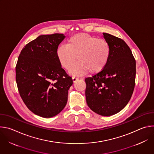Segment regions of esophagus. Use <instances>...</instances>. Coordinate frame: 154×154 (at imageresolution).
Wrapping results in <instances>:
<instances>
[{"label": "esophagus", "mask_w": 154, "mask_h": 154, "mask_svg": "<svg viewBox=\"0 0 154 154\" xmlns=\"http://www.w3.org/2000/svg\"><path fill=\"white\" fill-rule=\"evenodd\" d=\"M72 79V81H73L74 82H76V81L79 79V77H77V76H73Z\"/></svg>", "instance_id": "obj_1"}]
</instances>
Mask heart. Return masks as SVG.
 <instances>
[{"instance_id":"obj_1","label":"heart","mask_w":154,"mask_h":154,"mask_svg":"<svg viewBox=\"0 0 154 154\" xmlns=\"http://www.w3.org/2000/svg\"><path fill=\"white\" fill-rule=\"evenodd\" d=\"M110 54V46L106 40L85 33L72 36L66 45H61L57 49L58 61L65 69H69L77 58L79 60L69 71L72 75L87 71L90 74L99 72L108 63Z\"/></svg>"}]
</instances>
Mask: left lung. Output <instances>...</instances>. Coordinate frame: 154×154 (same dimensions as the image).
I'll return each mask as SVG.
<instances>
[{"mask_svg": "<svg viewBox=\"0 0 154 154\" xmlns=\"http://www.w3.org/2000/svg\"><path fill=\"white\" fill-rule=\"evenodd\" d=\"M103 35L110 46V57L100 72L85 79V96L92 111L109 116L122 110L133 94L136 61L124 40L109 33Z\"/></svg>", "mask_w": 154, "mask_h": 154, "instance_id": "8db88e82", "label": "left lung"}]
</instances>
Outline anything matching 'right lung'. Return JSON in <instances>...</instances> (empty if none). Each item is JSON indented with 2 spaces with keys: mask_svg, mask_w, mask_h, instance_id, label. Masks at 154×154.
I'll return each mask as SVG.
<instances>
[{
  "mask_svg": "<svg viewBox=\"0 0 154 154\" xmlns=\"http://www.w3.org/2000/svg\"><path fill=\"white\" fill-rule=\"evenodd\" d=\"M64 38L61 33L40 35L26 45L18 57L16 80L19 94L30 110L42 118L63 110L73 83L57 57Z\"/></svg>",
  "mask_w": 154,
  "mask_h": 154,
  "instance_id": "1",
  "label": "right lung"
}]
</instances>
